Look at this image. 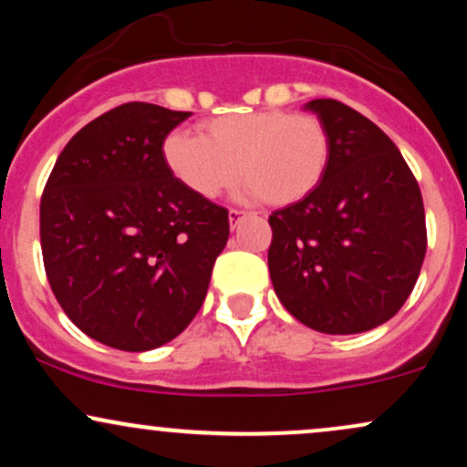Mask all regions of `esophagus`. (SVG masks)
Masks as SVG:
<instances>
[{"label":"esophagus","mask_w":467,"mask_h":467,"mask_svg":"<svg viewBox=\"0 0 467 467\" xmlns=\"http://www.w3.org/2000/svg\"><path fill=\"white\" fill-rule=\"evenodd\" d=\"M245 215H248V213H244V211H239V208H230V213H228V222H230V226H237V223L241 222V219H244Z\"/></svg>","instance_id":"obj_1"}]
</instances>
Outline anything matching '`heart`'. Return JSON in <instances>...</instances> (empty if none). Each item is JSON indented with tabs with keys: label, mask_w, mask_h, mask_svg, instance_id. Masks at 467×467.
I'll list each match as a JSON object with an SVG mask.
<instances>
[{
	"label": "heart",
	"mask_w": 467,
	"mask_h": 467,
	"mask_svg": "<svg viewBox=\"0 0 467 467\" xmlns=\"http://www.w3.org/2000/svg\"><path fill=\"white\" fill-rule=\"evenodd\" d=\"M171 173L202 200H215L234 184L275 206L305 200L323 180L329 136L323 122L285 109L219 116L202 125V138L173 131L164 140Z\"/></svg>",
	"instance_id": "obj_1"
}]
</instances>
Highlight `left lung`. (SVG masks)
<instances>
[{
	"instance_id": "8db88e82",
	"label": "left lung",
	"mask_w": 467,
	"mask_h": 467,
	"mask_svg": "<svg viewBox=\"0 0 467 467\" xmlns=\"http://www.w3.org/2000/svg\"><path fill=\"white\" fill-rule=\"evenodd\" d=\"M329 136V162L307 197L272 213L267 250L278 301L323 334L387 323L410 296L426 256L415 175L393 140L334 99L305 105Z\"/></svg>"
}]
</instances>
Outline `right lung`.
<instances>
[{
  "instance_id": "right-lung-1",
  "label": "right lung",
  "mask_w": 467,
  "mask_h": 467,
  "mask_svg": "<svg viewBox=\"0 0 467 467\" xmlns=\"http://www.w3.org/2000/svg\"><path fill=\"white\" fill-rule=\"evenodd\" d=\"M191 111L125 103L66 144L41 197L47 281L83 334L120 351L158 349L206 298L226 248V208L192 195L162 144Z\"/></svg>"
}]
</instances>
